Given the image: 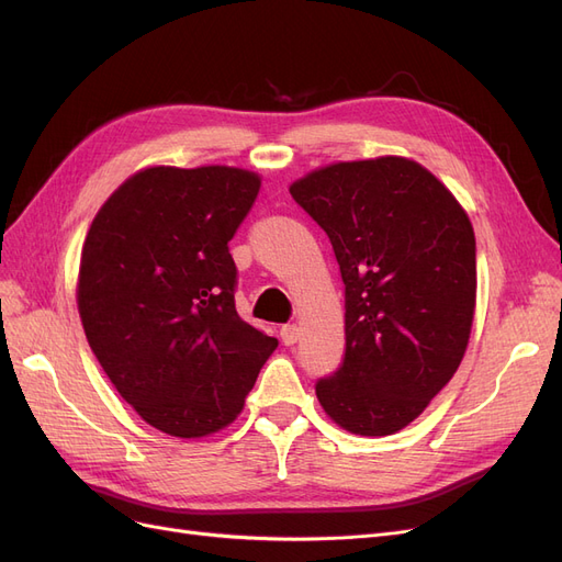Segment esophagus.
Listing matches in <instances>:
<instances>
[{"mask_svg":"<svg viewBox=\"0 0 562 562\" xmlns=\"http://www.w3.org/2000/svg\"><path fill=\"white\" fill-rule=\"evenodd\" d=\"M279 335H281V342L285 347H293L297 339H300V328L295 326V323H288V326H281Z\"/></svg>","mask_w":562,"mask_h":562,"instance_id":"1","label":"esophagus"}]
</instances>
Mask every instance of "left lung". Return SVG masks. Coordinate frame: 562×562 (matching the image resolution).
I'll list each match as a JSON object with an SVG mask.
<instances>
[{
    "label": "left lung",
    "instance_id": "left-lung-1",
    "mask_svg": "<svg viewBox=\"0 0 562 562\" xmlns=\"http://www.w3.org/2000/svg\"><path fill=\"white\" fill-rule=\"evenodd\" d=\"M291 194L328 234L345 281L347 349L316 382L318 403L351 434H396L464 359L475 310L471 220L405 157L316 168Z\"/></svg>",
    "mask_w": 562,
    "mask_h": 562
}]
</instances>
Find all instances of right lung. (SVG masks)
I'll return each instance as SVG.
<instances>
[{
    "mask_svg": "<svg viewBox=\"0 0 562 562\" xmlns=\"http://www.w3.org/2000/svg\"><path fill=\"white\" fill-rule=\"evenodd\" d=\"M258 192L260 176L234 166L143 168L83 241V333L122 398L168 436L225 429L279 347L234 307L229 241Z\"/></svg>",
    "mask_w": 562,
    "mask_h": 562,
    "instance_id": "add662e5",
    "label": "right lung"
}]
</instances>
